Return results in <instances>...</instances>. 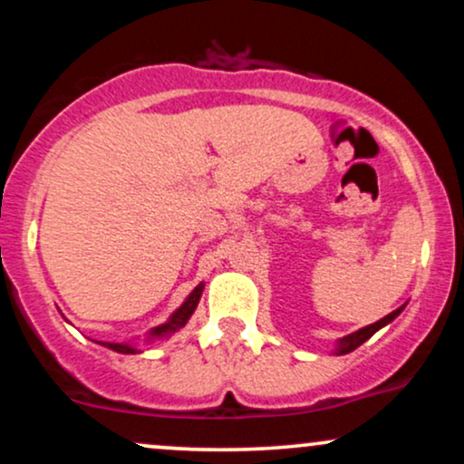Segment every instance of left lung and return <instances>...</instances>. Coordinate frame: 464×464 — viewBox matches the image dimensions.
Returning <instances> with one entry per match:
<instances>
[{
  "mask_svg": "<svg viewBox=\"0 0 464 464\" xmlns=\"http://www.w3.org/2000/svg\"><path fill=\"white\" fill-rule=\"evenodd\" d=\"M403 307H406V305L397 307L395 312H391V314H388V316L380 318V321H377V323L366 324V327L358 329V332H353V334H349V335H343V338H338V340H335V344H334V351H332V353H334V355H344V353H351V351H355V349L360 347L362 343H366V340H369L372 334L380 332V329H382V327H386L388 323L395 321V318L399 316V314L403 312Z\"/></svg>",
  "mask_w": 464,
  "mask_h": 464,
  "instance_id": "8db88e82",
  "label": "left lung"
}]
</instances>
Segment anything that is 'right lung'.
<instances>
[{"label":"right lung","instance_id":"add662e5","mask_svg":"<svg viewBox=\"0 0 464 464\" xmlns=\"http://www.w3.org/2000/svg\"><path fill=\"white\" fill-rule=\"evenodd\" d=\"M202 290H205V284L196 285L194 290L189 292L188 299L183 301V305H180L177 312H172V316H169L168 321L161 323V324H157V327H152L150 332H146V335H143V338H141L143 343L152 344V343H157V340H168V338H172L174 334L180 332V329H183L185 324H188V321L191 318V314L196 312V307H198V301H200V296H202ZM137 340H140V338L129 340V343H98V340H95V343L102 344V347H106V349L115 351V353L135 355V353H143V349H140V344H137Z\"/></svg>","mask_w":464,"mask_h":464}]
</instances>
